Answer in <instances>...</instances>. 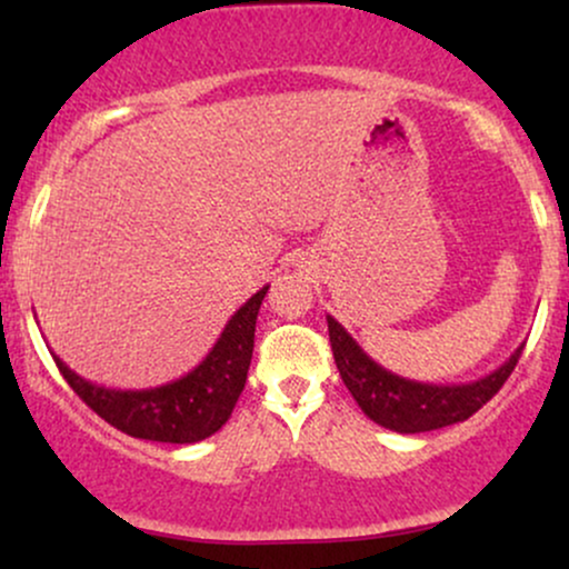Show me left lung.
I'll use <instances>...</instances> for the list:
<instances>
[{
    "label": "left lung",
    "instance_id": "obj_1",
    "mask_svg": "<svg viewBox=\"0 0 569 569\" xmlns=\"http://www.w3.org/2000/svg\"><path fill=\"white\" fill-rule=\"evenodd\" d=\"M326 321H329V342L331 350H335L342 382L348 385L352 398H356L358 407L369 420L388 430H396V433H426V430L447 428L468 420L498 393L502 382L511 377L521 350H525V345L516 348L502 367L476 382L430 385L407 380V377H398L393 371L380 367L345 331L342 323L335 321L331 316H326Z\"/></svg>",
    "mask_w": 569,
    "mask_h": 569
}]
</instances>
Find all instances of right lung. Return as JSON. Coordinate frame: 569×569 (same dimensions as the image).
<instances>
[{"instance_id":"right-lung-1","label":"right lung","mask_w":569,"mask_h":569,"mask_svg":"<svg viewBox=\"0 0 569 569\" xmlns=\"http://www.w3.org/2000/svg\"><path fill=\"white\" fill-rule=\"evenodd\" d=\"M270 286L253 293L227 321L211 352L179 380L147 390H117L96 385L71 371L61 358L56 367L77 396L98 417L133 439L162 443H194L213 436L230 420L246 388L251 367L253 331L262 299Z\"/></svg>"}]
</instances>
